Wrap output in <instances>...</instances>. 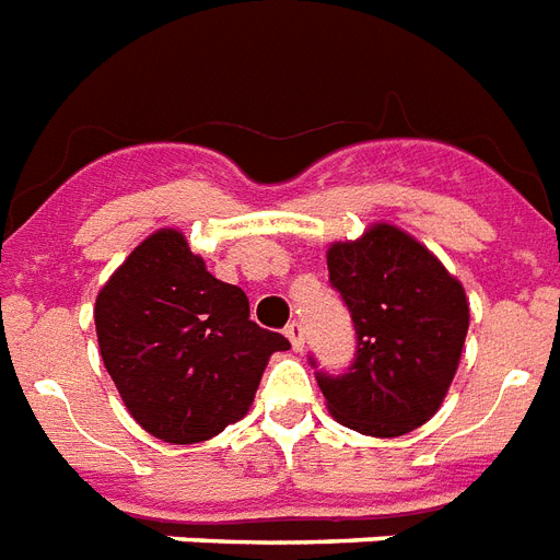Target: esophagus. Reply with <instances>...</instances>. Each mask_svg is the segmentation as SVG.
Returning a JSON list of instances; mask_svg holds the SVG:
<instances>
[{"instance_id":"1","label":"esophagus","mask_w":560,"mask_h":560,"mask_svg":"<svg viewBox=\"0 0 560 560\" xmlns=\"http://www.w3.org/2000/svg\"><path fill=\"white\" fill-rule=\"evenodd\" d=\"M284 336L290 339V345H293V351H302L304 348V330L299 322H290L288 327H284Z\"/></svg>"}]
</instances>
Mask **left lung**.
I'll use <instances>...</instances> for the list:
<instances>
[{"label": "left lung", "mask_w": 560, "mask_h": 560, "mask_svg": "<svg viewBox=\"0 0 560 560\" xmlns=\"http://www.w3.org/2000/svg\"><path fill=\"white\" fill-rule=\"evenodd\" d=\"M330 284L351 311L357 359L319 374L327 411L368 438H399L443 406L469 334V299L429 247L394 224L327 247Z\"/></svg>", "instance_id": "8db88e82"}]
</instances>
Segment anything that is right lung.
<instances>
[{
	"mask_svg": "<svg viewBox=\"0 0 560 560\" xmlns=\"http://www.w3.org/2000/svg\"><path fill=\"white\" fill-rule=\"evenodd\" d=\"M94 325L122 406L175 445L203 443L241 420L267 359L290 348L249 322L244 290L218 281L172 226L140 241L112 272Z\"/></svg>",
	"mask_w": 560,
	"mask_h": 560,
	"instance_id": "1",
	"label": "right lung"
}]
</instances>
